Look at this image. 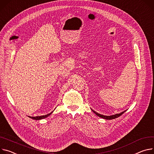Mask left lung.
<instances>
[{"mask_svg":"<svg viewBox=\"0 0 154 154\" xmlns=\"http://www.w3.org/2000/svg\"><path fill=\"white\" fill-rule=\"evenodd\" d=\"M91 110H92V109H91ZM92 111L94 113L96 114L98 116H99V117H100V118H103V119H105V120H112V119H115V118H118V117H119L120 116H121L123 113H124L126 112V110H125L124 112H122L120 113H117V114L113 115H110V116H105V115H103L99 114V113H97L96 112L94 111L93 110H92Z\"/></svg>","mask_w":154,"mask_h":154,"instance_id":"8db88e82","label":"left lung"}]
</instances>
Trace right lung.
Segmentation results:
<instances>
[{
    "label": "right lung",
    "instance_id": "1",
    "mask_svg": "<svg viewBox=\"0 0 154 154\" xmlns=\"http://www.w3.org/2000/svg\"><path fill=\"white\" fill-rule=\"evenodd\" d=\"M54 111H52L51 113L47 114V115H42V116H29V118H32V119L33 120H42V119H44V118H47V116H49Z\"/></svg>",
    "mask_w": 154,
    "mask_h": 154
}]
</instances>
